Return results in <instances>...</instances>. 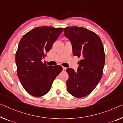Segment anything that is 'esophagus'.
<instances>
[{"label": "esophagus", "instance_id": "34e87169", "mask_svg": "<svg viewBox=\"0 0 123 123\" xmlns=\"http://www.w3.org/2000/svg\"><path fill=\"white\" fill-rule=\"evenodd\" d=\"M62 68H63V71H66V68L65 67H62Z\"/></svg>", "mask_w": 123, "mask_h": 123}]
</instances>
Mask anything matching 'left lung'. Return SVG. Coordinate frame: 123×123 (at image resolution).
<instances>
[{"label": "left lung", "mask_w": 123, "mask_h": 123, "mask_svg": "<svg viewBox=\"0 0 123 123\" xmlns=\"http://www.w3.org/2000/svg\"><path fill=\"white\" fill-rule=\"evenodd\" d=\"M63 31L72 45L73 55L82 58L77 70L66 69L67 89L72 96L82 98L90 94L101 79L105 63L103 45L98 35L85 27H67Z\"/></svg>", "instance_id": "1"}]
</instances>
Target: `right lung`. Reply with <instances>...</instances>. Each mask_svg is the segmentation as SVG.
Returning <instances> with one entry per match:
<instances>
[{
	"label": "right lung",
	"mask_w": 123,
	"mask_h": 123,
	"mask_svg": "<svg viewBox=\"0 0 123 123\" xmlns=\"http://www.w3.org/2000/svg\"><path fill=\"white\" fill-rule=\"evenodd\" d=\"M62 31L61 27H35L19 42L15 56L18 76L24 88L32 96L41 97L48 93L62 71L61 66H47L41 61Z\"/></svg>",
	"instance_id": "1"
}]
</instances>
